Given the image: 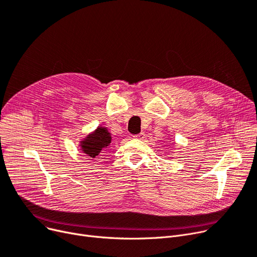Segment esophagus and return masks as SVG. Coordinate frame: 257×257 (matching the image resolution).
I'll list each match as a JSON object with an SVG mask.
<instances>
[{"instance_id": "34e87169", "label": "esophagus", "mask_w": 257, "mask_h": 257, "mask_svg": "<svg viewBox=\"0 0 257 257\" xmlns=\"http://www.w3.org/2000/svg\"><path fill=\"white\" fill-rule=\"evenodd\" d=\"M133 138H134V139H137V140H141V141H143V140L145 139V133H144V132H141V133L137 134V136H133Z\"/></svg>"}]
</instances>
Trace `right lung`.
<instances>
[{
    "label": "right lung",
    "instance_id": "obj_1",
    "mask_svg": "<svg viewBox=\"0 0 257 257\" xmlns=\"http://www.w3.org/2000/svg\"><path fill=\"white\" fill-rule=\"evenodd\" d=\"M111 137L110 133L104 127H98L94 132L86 137L80 144L83 153L91 158L98 156L102 151L110 145Z\"/></svg>",
    "mask_w": 257,
    "mask_h": 257
}]
</instances>
